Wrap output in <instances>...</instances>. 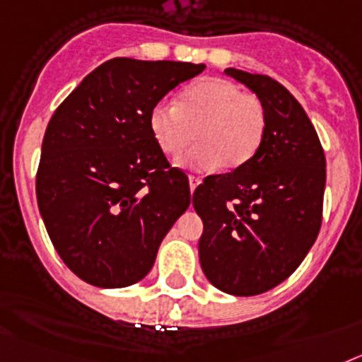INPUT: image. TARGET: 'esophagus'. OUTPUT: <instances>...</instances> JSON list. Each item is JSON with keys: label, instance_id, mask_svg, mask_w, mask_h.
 <instances>
[{"label": "esophagus", "instance_id": "34e87169", "mask_svg": "<svg viewBox=\"0 0 362 362\" xmlns=\"http://www.w3.org/2000/svg\"><path fill=\"white\" fill-rule=\"evenodd\" d=\"M200 182H202V180H200V177H194V175H191V177H189V189H191V193H193V191L197 189V185H199Z\"/></svg>", "mask_w": 362, "mask_h": 362}]
</instances>
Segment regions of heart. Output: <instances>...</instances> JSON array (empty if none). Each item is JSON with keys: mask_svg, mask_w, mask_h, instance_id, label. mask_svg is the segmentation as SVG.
<instances>
[{"mask_svg": "<svg viewBox=\"0 0 362 362\" xmlns=\"http://www.w3.org/2000/svg\"><path fill=\"white\" fill-rule=\"evenodd\" d=\"M149 127L162 153L178 155L194 136L197 146L180 158L191 169L233 171L257 155L268 127L260 96L224 78H202L185 87L178 103L158 102Z\"/></svg>", "mask_w": 362, "mask_h": 362, "instance_id": "heart-1", "label": "heart"}]
</instances>
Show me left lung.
<instances>
[{
    "label": "left lung",
    "mask_w": 362,
    "mask_h": 362,
    "mask_svg": "<svg viewBox=\"0 0 362 362\" xmlns=\"http://www.w3.org/2000/svg\"><path fill=\"white\" fill-rule=\"evenodd\" d=\"M268 109L257 155L194 189L204 222L199 255L207 281L250 297L286 281L308 255L322 222L326 158L317 131L293 94L266 74L226 69Z\"/></svg>",
    "instance_id": "left-lung-1"
}]
</instances>
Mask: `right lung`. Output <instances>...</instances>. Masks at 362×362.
<instances>
[{
  "mask_svg": "<svg viewBox=\"0 0 362 362\" xmlns=\"http://www.w3.org/2000/svg\"><path fill=\"white\" fill-rule=\"evenodd\" d=\"M206 65L112 58L83 78L47 125L37 207L67 268L98 288L142 281L189 207L185 173L149 127L151 109Z\"/></svg>",
  "mask_w": 362,
  "mask_h": 362,
  "instance_id": "add662e5",
  "label": "right lung"
}]
</instances>
